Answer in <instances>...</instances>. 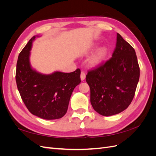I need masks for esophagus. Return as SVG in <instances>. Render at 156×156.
Segmentation results:
<instances>
[{
  "label": "esophagus",
  "instance_id": "34e87169",
  "mask_svg": "<svg viewBox=\"0 0 156 156\" xmlns=\"http://www.w3.org/2000/svg\"><path fill=\"white\" fill-rule=\"evenodd\" d=\"M85 77H86L85 73H84V72H82L81 73V81H83V80L85 79Z\"/></svg>",
  "mask_w": 156,
  "mask_h": 156
}]
</instances>
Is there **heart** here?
I'll return each instance as SVG.
<instances>
[{
	"mask_svg": "<svg viewBox=\"0 0 156 156\" xmlns=\"http://www.w3.org/2000/svg\"><path fill=\"white\" fill-rule=\"evenodd\" d=\"M108 48L106 46H100L96 50L89 59V62L91 66H95L101 64L104 60L108 55Z\"/></svg>",
	"mask_w": 156,
	"mask_h": 156,
	"instance_id": "obj_1",
	"label": "heart"
}]
</instances>
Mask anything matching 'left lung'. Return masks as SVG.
<instances>
[{"label": "left lung", "mask_w": 156, "mask_h": 156, "mask_svg": "<svg viewBox=\"0 0 156 156\" xmlns=\"http://www.w3.org/2000/svg\"><path fill=\"white\" fill-rule=\"evenodd\" d=\"M140 69L135 49L117 33L112 57L88 71L86 81L90 88L94 109L108 116L124 111L135 96Z\"/></svg>", "instance_id": "1"}]
</instances>
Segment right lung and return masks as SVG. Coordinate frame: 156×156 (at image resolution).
<instances>
[{"label": "right lung", "instance_id": "add662e5", "mask_svg": "<svg viewBox=\"0 0 156 156\" xmlns=\"http://www.w3.org/2000/svg\"><path fill=\"white\" fill-rule=\"evenodd\" d=\"M33 36L19 55L16 80L25 105L32 115L45 120L58 119L67 112L70 97L81 83V70L71 73L42 74L31 67Z\"/></svg>", "mask_w": 156, "mask_h": 156}]
</instances>
